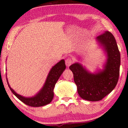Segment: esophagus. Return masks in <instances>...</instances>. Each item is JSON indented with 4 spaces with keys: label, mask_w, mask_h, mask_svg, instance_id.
<instances>
[{
    "label": "esophagus",
    "mask_w": 128,
    "mask_h": 128,
    "mask_svg": "<svg viewBox=\"0 0 128 128\" xmlns=\"http://www.w3.org/2000/svg\"><path fill=\"white\" fill-rule=\"evenodd\" d=\"M72 62H73V60H72L70 58H68V59H67L65 60V64H66V65L67 67H69V66H70V64H72Z\"/></svg>",
    "instance_id": "esophagus-1"
}]
</instances>
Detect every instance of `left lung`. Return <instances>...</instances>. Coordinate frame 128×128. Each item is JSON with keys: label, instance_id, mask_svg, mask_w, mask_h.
I'll return each instance as SVG.
<instances>
[{"label": "left lung", "instance_id": "obj_1", "mask_svg": "<svg viewBox=\"0 0 128 128\" xmlns=\"http://www.w3.org/2000/svg\"><path fill=\"white\" fill-rule=\"evenodd\" d=\"M96 40L106 55L102 69L92 73L80 62L69 67L73 72L79 95L91 102L102 100L113 90L119 79L120 65V54L113 34L106 31L97 37Z\"/></svg>", "mask_w": 128, "mask_h": 128}]
</instances>
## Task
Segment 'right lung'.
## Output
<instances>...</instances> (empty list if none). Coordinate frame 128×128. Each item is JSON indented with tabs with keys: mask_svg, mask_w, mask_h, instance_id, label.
<instances>
[{
	"mask_svg": "<svg viewBox=\"0 0 128 128\" xmlns=\"http://www.w3.org/2000/svg\"><path fill=\"white\" fill-rule=\"evenodd\" d=\"M65 69L66 65L64 64V60L62 59L50 69L42 89L35 96L30 97H24L16 92L9 86L7 78L6 80L10 91L19 100L29 106L41 107L48 104L53 100L54 97L53 90L55 84Z\"/></svg>",
	"mask_w": 128,
	"mask_h": 128,
	"instance_id": "1",
	"label": "right lung"
}]
</instances>
